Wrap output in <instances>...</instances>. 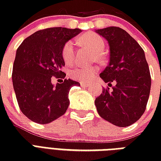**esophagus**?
Returning a JSON list of instances; mask_svg holds the SVG:
<instances>
[{
	"label": "esophagus",
	"instance_id": "34e87169",
	"mask_svg": "<svg viewBox=\"0 0 161 161\" xmlns=\"http://www.w3.org/2000/svg\"><path fill=\"white\" fill-rule=\"evenodd\" d=\"M80 85L82 86V87H88L90 84L88 83H86V82H81Z\"/></svg>",
	"mask_w": 161,
	"mask_h": 161
}]
</instances>
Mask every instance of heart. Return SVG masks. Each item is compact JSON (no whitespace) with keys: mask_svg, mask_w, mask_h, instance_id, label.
<instances>
[{"mask_svg":"<svg viewBox=\"0 0 161 161\" xmlns=\"http://www.w3.org/2000/svg\"><path fill=\"white\" fill-rule=\"evenodd\" d=\"M82 42L92 48L95 52L94 58L98 61L103 59V52L104 48V42L100 36L95 33H88L82 36ZM62 56L64 62L68 64L73 63L75 59V43L73 41H68L64 44L62 51ZM98 72L96 67L78 65L76 66L71 70L70 74L73 78L80 81H88Z\"/></svg>","mask_w":161,"mask_h":161,"instance_id":"obj_1","label":"heart"}]
</instances>
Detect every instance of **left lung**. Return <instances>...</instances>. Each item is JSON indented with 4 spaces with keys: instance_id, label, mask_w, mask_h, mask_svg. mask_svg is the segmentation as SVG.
I'll use <instances>...</instances> for the list:
<instances>
[{
    "instance_id": "left-lung-1",
    "label": "left lung",
    "mask_w": 161,
    "mask_h": 161,
    "mask_svg": "<svg viewBox=\"0 0 161 161\" xmlns=\"http://www.w3.org/2000/svg\"><path fill=\"white\" fill-rule=\"evenodd\" d=\"M108 42L109 63L100 73L105 83L95 103L98 114L111 124L127 127L145 113L150 96L151 78L145 52L140 44L118 26L96 30ZM110 86V87H111Z\"/></svg>"
}]
</instances>
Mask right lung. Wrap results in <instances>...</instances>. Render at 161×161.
<instances>
[{
  "mask_svg": "<svg viewBox=\"0 0 161 161\" xmlns=\"http://www.w3.org/2000/svg\"><path fill=\"white\" fill-rule=\"evenodd\" d=\"M78 28L50 27L26 37L16 50L12 83L19 108L25 116L37 124H48L65 114L68 93L80 83L65 78L62 56L64 44L80 33ZM53 76L63 79L53 86Z\"/></svg>",
  "mask_w": 161,
  "mask_h": 161,
  "instance_id": "add662e5",
  "label": "right lung"
}]
</instances>
